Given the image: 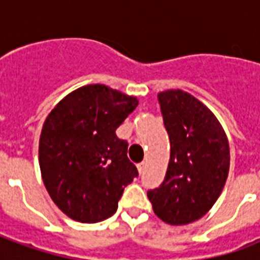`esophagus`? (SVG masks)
I'll use <instances>...</instances> for the list:
<instances>
[{"label":"esophagus","mask_w":260,"mask_h":260,"mask_svg":"<svg viewBox=\"0 0 260 260\" xmlns=\"http://www.w3.org/2000/svg\"><path fill=\"white\" fill-rule=\"evenodd\" d=\"M145 166H146V163L145 161H142V163L138 164V170H139V173H143V170H145Z\"/></svg>","instance_id":"34e87169"}]
</instances>
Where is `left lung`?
<instances>
[{
	"label": "left lung",
	"mask_w": 260,
	"mask_h": 260,
	"mask_svg": "<svg viewBox=\"0 0 260 260\" xmlns=\"http://www.w3.org/2000/svg\"><path fill=\"white\" fill-rule=\"evenodd\" d=\"M157 97L171 152L164 181L147 198L158 218L184 225L203 217L223 191L229 141L214 114L192 94L177 89Z\"/></svg>",
	"instance_id": "8db88e82"
}]
</instances>
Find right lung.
I'll return each instance as SVG.
<instances>
[{"label":"right lung","instance_id":"right-lung-1","mask_svg":"<svg viewBox=\"0 0 260 260\" xmlns=\"http://www.w3.org/2000/svg\"><path fill=\"white\" fill-rule=\"evenodd\" d=\"M138 99L106 85L76 89L51 110L39 142L43 182L72 220L99 223L117 212L124 188L138 177L128 142L115 131Z\"/></svg>","mask_w":260,"mask_h":260}]
</instances>
